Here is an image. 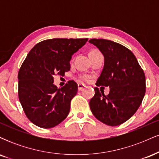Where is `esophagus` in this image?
Masks as SVG:
<instances>
[{"label":"esophagus","instance_id":"esophagus-1","mask_svg":"<svg viewBox=\"0 0 159 159\" xmlns=\"http://www.w3.org/2000/svg\"><path fill=\"white\" fill-rule=\"evenodd\" d=\"M86 87L84 84H78V90H82L84 88Z\"/></svg>","mask_w":159,"mask_h":159}]
</instances>
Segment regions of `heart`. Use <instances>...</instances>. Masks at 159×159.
Returning <instances> with one entry per match:
<instances>
[{"mask_svg": "<svg viewBox=\"0 0 159 159\" xmlns=\"http://www.w3.org/2000/svg\"><path fill=\"white\" fill-rule=\"evenodd\" d=\"M82 78H83V80H84V81H87L89 78H88V76L84 75V76H83V77H82Z\"/></svg>", "mask_w": 159, "mask_h": 159, "instance_id": "obj_1", "label": "heart"}]
</instances>
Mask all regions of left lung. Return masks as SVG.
Instances as JSON below:
<instances>
[{
	"mask_svg": "<svg viewBox=\"0 0 159 159\" xmlns=\"http://www.w3.org/2000/svg\"><path fill=\"white\" fill-rule=\"evenodd\" d=\"M89 43L97 47L105 57L96 85L110 87L107 96L95 87L90 110L102 123L119 125L140 107L146 92L145 75L134 54L123 45L104 39H92Z\"/></svg>",
	"mask_w": 159,
	"mask_h": 159,
	"instance_id": "obj_1",
	"label": "left lung"
}]
</instances>
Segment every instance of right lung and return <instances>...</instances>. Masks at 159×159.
<instances>
[{
    "mask_svg": "<svg viewBox=\"0 0 159 159\" xmlns=\"http://www.w3.org/2000/svg\"><path fill=\"white\" fill-rule=\"evenodd\" d=\"M88 39H46L37 43L19 69V98L29 120L37 126L50 129L66 119L72 98L78 92L74 81L61 88L54 84V76L70 70L72 56Z\"/></svg>",
    "mask_w": 159,
    "mask_h": 159,
    "instance_id": "obj_1",
    "label": "right lung"
}]
</instances>
